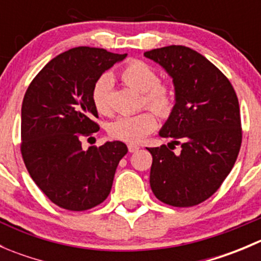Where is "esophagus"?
Returning a JSON list of instances; mask_svg holds the SVG:
<instances>
[{
	"label": "esophagus",
	"instance_id": "1",
	"mask_svg": "<svg viewBox=\"0 0 261 261\" xmlns=\"http://www.w3.org/2000/svg\"><path fill=\"white\" fill-rule=\"evenodd\" d=\"M128 151L130 152H135V151H138L139 149H140V146L139 145H136V144H128Z\"/></svg>",
	"mask_w": 261,
	"mask_h": 261
}]
</instances>
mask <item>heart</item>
Wrapping results in <instances>:
<instances>
[{
	"label": "heart",
	"mask_w": 261,
	"mask_h": 261,
	"mask_svg": "<svg viewBox=\"0 0 261 261\" xmlns=\"http://www.w3.org/2000/svg\"><path fill=\"white\" fill-rule=\"evenodd\" d=\"M118 77L131 88L143 93V105L162 118L169 117L175 107V88L169 82H160L156 70L143 60L134 59L126 63ZM112 80L109 74H102L92 88V102L101 115L112 112L111 105ZM156 127V116L151 111L121 116L110 123L109 134L116 140L125 143H140Z\"/></svg>",
	"instance_id": "obj_1"
}]
</instances>
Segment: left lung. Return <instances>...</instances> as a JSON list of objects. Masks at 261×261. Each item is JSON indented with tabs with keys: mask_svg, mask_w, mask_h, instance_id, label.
Segmentation results:
<instances>
[{
	"mask_svg": "<svg viewBox=\"0 0 261 261\" xmlns=\"http://www.w3.org/2000/svg\"><path fill=\"white\" fill-rule=\"evenodd\" d=\"M173 78L175 107L160 136L172 143L147 147L150 187L163 203L193 207L217 191L232 169L243 141L240 107L232 84L208 59L183 45L144 53ZM180 145L179 155L172 152Z\"/></svg>",
	"mask_w": 261,
	"mask_h": 261,
	"instance_id": "8db88e82",
	"label": "left lung"
}]
</instances>
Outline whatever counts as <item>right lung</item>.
Returning a JSON list of instances; mask_svg holds the SVG:
<instances>
[{
    "label": "right lung",
    "instance_id": "obj_1",
    "mask_svg": "<svg viewBox=\"0 0 261 261\" xmlns=\"http://www.w3.org/2000/svg\"><path fill=\"white\" fill-rule=\"evenodd\" d=\"M126 55L89 46L69 49L50 60L23 96L21 155L36 186L60 208L86 211L102 203L127 154L121 141L82 147V139L99 130L93 120L98 117L93 84Z\"/></svg>",
    "mask_w": 261,
    "mask_h": 261
}]
</instances>
